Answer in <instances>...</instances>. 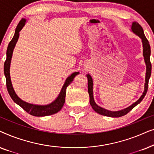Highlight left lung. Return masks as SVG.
<instances>
[{"instance_id": "left-lung-1", "label": "left lung", "mask_w": 154, "mask_h": 154, "mask_svg": "<svg viewBox=\"0 0 154 154\" xmlns=\"http://www.w3.org/2000/svg\"><path fill=\"white\" fill-rule=\"evenodd\" d=\"M131 31L133 32L134 34L138 35L139 37L142 39V47H143V56H144V62L146 64V76H145V83H144V90L143 92V93L140 99L137 101H136L135 102L130 105V106L127 107V108L121 109L119 111H109L107 110L106 109L102 108L100 106H98L94 102V97H93V81H92V76L89 73H88L86 75V76L88 78V93H89L90 96V104L91 105L92 108L94 109V111L95 112L98 113L99 114L105 116H109V117H113V118H117V117H121L127 114V113L132 110L134 106H136L137 105L142 102L143 99L146 95L147 90H148V84H149V80L150 79L151 73V64L150 62V55H151V48L150 45L148 40L146 39V36H145L144 31H143L142 27L139 24V23L136 22H133L132 23L131 26Z\"/></svg>"}]
</instances>
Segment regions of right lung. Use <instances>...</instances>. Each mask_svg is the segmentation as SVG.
I'll list each match as a JSON object with an SVG mask.
<instances>
[{"label": "right lung", "mask_w": 154, "mask_h": 154, "mask_svg": "<svg viewBox=\"0 0 154 154\" xmlns=\"http://www.w3.org/2000/svg\"><path fill=\"white\" fill-rule=\"evenodd\" d=\"M26 19H22L19 23L17 26L14 31V36L10 42L9 45L7 48V52H6V60L4 64V74H5L6 79V85H7V89L9 93L10 96L11 97L12 100L20 106L22 108L29 113V114L34 116H47L52 115L54 113H57L60 111L64 106L65 102V97H66V88L69 85V84L71 83L75 75L79 74V72H74L72 74L67 77V79L65 81L64 85H63L62 90L59 94L55 100L50 104L46 105H38V104H30L26 102H24L19 97L16 92H14V90L12 87V84L10 79V63L13 53L14 48L15 47L17 42L18 41L19 36H20V31L22 30L23 27L26 24Z\"/></svg>", "instance_id": "1"}]
</instances>
